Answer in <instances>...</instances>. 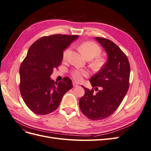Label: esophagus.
<instances>
[{
  "label": "esophagus",
  "mask_w": 151,
  "mask_h": 151,
  "mask_svg": "<svg viewBox=\"0 0 151 151\" xmlns=\"http://www.w3.org/2000/svg\"><path fill=\"white\" fill-rule=\"evenodd\" d=\"M78 84H77V83H76V82H73V86L74 87H77L78 86Z\"/></svg>",
  "instance_id": "esophagus-1"
}]
</instances>
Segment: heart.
I'll list each match as a JSON object with an SVG mask.
<instances>
[{"mask_svg":"<svg viewBox=\"0 0 151 151\" xmlns=\"http://www.w3.org/2000/svg\"><path fill=\"white\" fill-rule=\"evenodd\" d=\"M80 52L83 54V55L88 60H91L94 58L99 57L101 53V48L98 45L93 42H86L82 43L79 47ZM69 48L65 49L63 52V59H66L69 52ZM94 65L99 66L102 63V60L101 58H97L93 62ZM71 74L73 78L75 80L80 81L83 79V77H86L89 75L88 71L86 70H72Z\"/></svg>","mask_w":151,"mask_h":151,"instance_id":"1","label":"heart"}]
</instances>
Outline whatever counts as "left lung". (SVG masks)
I'll return each instance as SVG.
<instances>
[{"label":"left lung","instance_id":"8db88e82","mask_svg":"<svg viewBox=\"0 0 151 151\" xmlns=\"http://www.w3.org/2000/svg\"><path fill=\"white\" fill-rule=\"evenodd\" d=\"M108 55V60L98 73L90 79L94 89H84L79 107L84 115L93 120L104 119L120 106L129 88L130 67L126 55L111 41L96 37Z\"/></svg>","mask_w":151,"mask_h":151}]
</instances>
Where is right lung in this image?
I'll list each match as a JSON object with an SVG mask.
<instances>
[{"label": "right lung", "mask_w": 151, "mask_h": 151, "mask_svg": "<svg viewBox=\"0 0 151 151\" xmlns=\"http://www.w3.org/2000/svg\"><path fill=\"white\" fill-rule=\"evenodd\" d=\"M77 35L43 36L31 45L20 66L19 89L26 106L36 114L50 113L58 107L63 96L72 88L69 77L55 82L50 77L53 68L62 61L63 50Z\"/></svg>", "instance_id": "right-lung-1"}]
</instances>
